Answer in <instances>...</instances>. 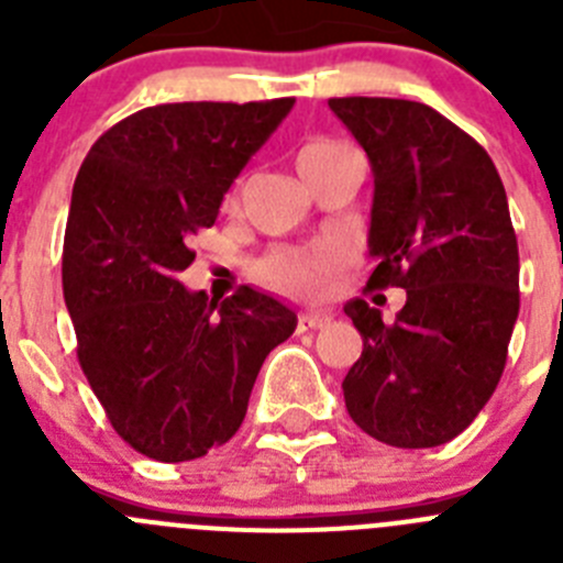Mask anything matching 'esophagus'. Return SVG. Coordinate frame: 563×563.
Segmentation results:
<instances>
[{
  "mask_svg": "<svg viewBox=\"0 0 563 563\" xmlns=\"http://www.w3.org/2000/svg\"><path fill=\"white\" fill-rule=\"evenodd\" d=\"M327 324H330V316H327V312H301V316H298V332L321 330V327Z\"/></svg>",
  "mask_w": 563,
  "mask_h": 563,
  "instance_id": "34e87169",
  "label": "esophagus"
}]
</instances>
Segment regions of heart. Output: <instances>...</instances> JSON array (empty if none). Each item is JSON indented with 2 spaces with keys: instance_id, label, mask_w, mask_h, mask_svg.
<instances>
[{
  "instance_id": "obj_1",
  "label": "heart",
  "mask_w": 563,
  "mask_h": 563,
  "mask_svg": "<svg viewBox=\"0 0 563 563\" xmlns=\"http://www.w3.org/2000/svg\"><path fill=\"white\" fill-rule=\"evenodd\" d=\"M343 148H350L346 143L332 141V137H316L307 141L298 148V168L301 172H312L321 163L332 161ZM335 265V251L327 245L318 247H276L267 256L256 262L258 282H265L267 287L287 296L307 298L318 292V287L324 285L327 273Z\"/></svg>"
}]
</instances>
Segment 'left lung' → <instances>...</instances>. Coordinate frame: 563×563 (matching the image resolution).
Returning a JSON list of instances; mask_svg holds the SVG:
<instances>
[{
  "instance_id": "1",
  "label": "left lung",
  "mask_w": 563,
  "mask_h": 563,
  "mask_svg": "<svg viewBox=\"0 0 563 563\" xmlns=\"http://www.w3.org/2000/svg\"><path fill=\"white\" fill-rule=\"evenodd\" d=\"M375 174L366 290L402 287L391 324L363 298L343 312L363 338L343 400L395 449H434L499 386L519 316V245L485 148L437 109L400 98H330Z\"/></svg>"
}]
</instances>
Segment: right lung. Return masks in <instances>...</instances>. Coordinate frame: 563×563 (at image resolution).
I'll return each mask as SVG.
<instances>
[{"label":"right lung","instance_id":"obj_1","mask_svg":"<svg viewBox=\"0 0 563 563\" xmlns=\"http://www.w3.org/2000/svg\"><path fill=\"white\" fill-rule=\"evenodd\" d=\"M296 98L161 103L101 134L73 186L62 285L78 363L137 454L186 462L225 445L296 312L239 287L188 292V247Z\"/></svg>","mask_w":563,"mask_h":563}]
</instances>
